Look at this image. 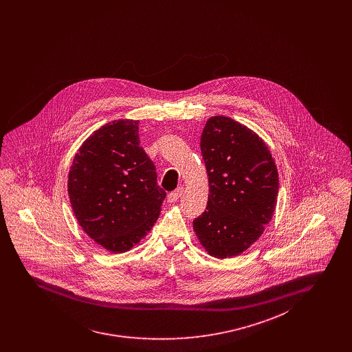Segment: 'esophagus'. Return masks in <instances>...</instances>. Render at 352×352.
Instances as JSON below:
<instances>
[{"mask_svg": "<svg viewBox=\"0 0 352 352\" xmlns=\"http://www.w3.org/2000/svg\"><path fill=\"white\" fill-rule=\"evenodd\" d=\"M183 191H184L183 187H178L175 191L170 192V193L168 195V201H169V203H177V201L179 200V197H181Z\"/></svg>", "mask_w": 352, "mask_h": 352, "instance_id": "34e87169", "label": "esophagus"}]
</instances>
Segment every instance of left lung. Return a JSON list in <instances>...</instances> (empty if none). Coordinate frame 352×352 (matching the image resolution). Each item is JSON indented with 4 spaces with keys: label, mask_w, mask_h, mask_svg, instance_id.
Returning a JSON list of instances; mask_svg holds the SVG:
<instances>
[{
    "label": "left lung",
    "mask_w": 352,
    "mask_h": 352,
    "mask_svg": "<svg viewBox=\"0 0 352 352\" xmlns=\"http://www.w3.org/2000/svg\"><path fill=\"white\" fill-rule=\"evenodd\" d=\"M200 147L209 196L193 231L210 256H239L261 237L275 212V160L253 130L226 116L206 121Z\"/></svg>",
    "instance_id": "obj_1"
}]
</instances>
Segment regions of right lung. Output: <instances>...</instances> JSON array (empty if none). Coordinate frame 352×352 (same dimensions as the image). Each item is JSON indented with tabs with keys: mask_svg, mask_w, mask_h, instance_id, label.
Here are the masks:
<instances>
[{
	"mask_svg": "<svg viewBox=\"0 0 352 352\" xmlns=\"http://www.w3.org/2000/svg\"><path fill=\"white\" fill-rule=\"evenodd\" d=\"M138 124L115 120L96 130L76 153L68 174L76 219L112 253L128 252L147 236L166 196L139 144Z\"/></svg>",
	"mask_w": 352,
	"mask_h": 352,
	"instance_id": "right-lung-1",
	"label": "right lung"
}]
</instances>
